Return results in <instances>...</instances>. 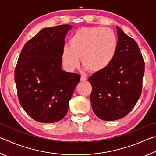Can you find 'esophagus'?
Instances as JSON below:
<instances>
[{"label":"esophagus","mask_w":156,"mask_h":156,"mask_svg":"<svg viewBox=\"0 0 156 156\" xmlns=\"http://www.w3.org/2000/svg\"><path fill=\"white\" fill-rule=\"evenodd\" d=\"M87 80V78L85 76H81V77H80V80L82 81V82H84V81H86Z\"/></svg>","instance_id":"obj_1"}]
</instances>
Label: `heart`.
I'll return each mask as SVG.
<instances>
[{
  "instance_id": "1",
  "label": "heart",
  "mask_w": 156,
  "mask_h": 156,
  "mask_svg": "<svg viewBox=\"0 0 156 156\" xmlns=\"http://www.w3.org/2000/svg\"><path fill=\"white\" fill-rule=\"evenodd\" d=\"M118 48L115 33L109 28L94 27L81 28L73 34L69 44H65L62 52L65 67L73 71L80 62L85 69L100 72L110 65Z\"/></svg>"
}]
</instances>
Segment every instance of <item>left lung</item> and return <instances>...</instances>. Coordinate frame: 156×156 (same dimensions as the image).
<instances>
[{
  "mask_svg": "<svg viewBox=\"0 0 156 156\" xmlns=\"http://www.w3.org/2000/svg\"><path fill=\"white\" fill-rule=\"evenodd\" d=\"M118 48L114 59L103 71L89 78L92 109L100 119L125 117L135 107L142 93L144 62L136 42L116 26Z\"/></svg>",
  "mask_w": 156,
  "mask_h": 156,
  "instance_id": "obj_1",
  "label": "left lung"
}]
</instances>
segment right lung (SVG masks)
I'll return each mask as SVG.
<instances>
[{"instance_id":"1","label":"right lung","mask_w":156,"mask_h":156,"mask_svg":"<svg viewBox=\"0 0 156 156\" xmlns=\"http://www.w3.org/2000/svg\"><path fill=\"white\" fill-rule=\"evenodd\" d=\"M70 25L47 27L23 47L15 69L18 100L38 122L53 123L67 114L69 102L80 76L62 70L65 37Z\"/></svg>"}]
</instances>
